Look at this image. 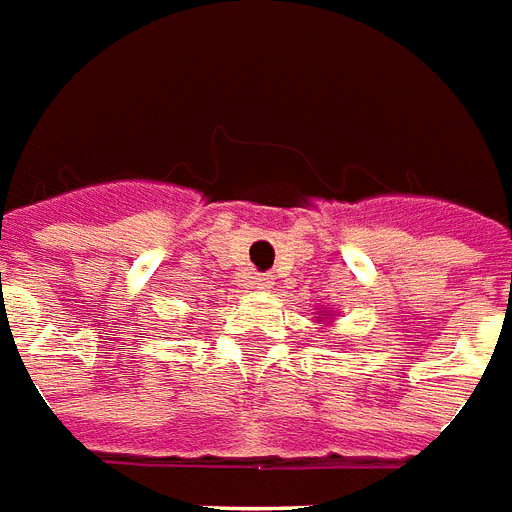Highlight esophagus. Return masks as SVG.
<instances>
[{
    "instance_id": "1",
    "label": "esophagus",
    "mask_w": 512,
    "mask_h": 512,
    "mask_svg": "<svg viewBox=\"0 0 512 512\" xmlns=\"http://www.w3.org/2000/svg\"><path fill=\"white\" fill-rule=\"evenodd\" d=\"M272 280H275V277L269 275V272H253L248 282H251L253 288H272Z\"/></svg>"
}]
</instances>
